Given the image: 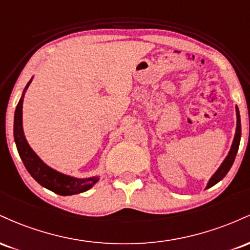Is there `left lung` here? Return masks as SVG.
<instances>
[{
  "instance_id": "obj_1",
  "label": "left lung",
  "mask_w": 250,
  "mask_h": 250,
  "mask_svg": "<svg viewBox=\"0 0 250 250\" xmlns=\"http://www.w3.org/2000/svg\"><path fill=\"white\" fill-rule=\"evenodd\" d=\"M236 116H237V125H236V133H235L233 146H231L230 151H229L228 156L226 157V160H225V161H223L222 165H221V167L217 169V171L213 175V177H211V179L209 180L207 188L213 187L214 185H216L217 182H220V181L226 176L227 173H228L229 169L231 168V166H233L235 156H236L237 150H239L240 140H241V120H240L239 108H237V107H236Z\"/></svg>"
}]
</instances>
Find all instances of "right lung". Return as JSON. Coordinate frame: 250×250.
<instances>
[{
  "instance_id": "add662e5",
  "label": "right lung",
  "mask_w": 250,
  "mask_h": 250,
  "mask_svg": "<svg viewBox=\"0 0 250 250\" xmlns=\"http://www.w3.org/2000/svg\"><path fill=\"white\" fill-rule=\"evenodd\" d=\"M30 82L31 81L28 82V84L25 85L23 95L17 103L15 116H14V139H15L17 151H19L24 167L42 187L49 189L59 195L67 196V195L79 194L88 190L99 181V177L81 180L59 173L44 165L27 143L23 134V128H22V103H23L24 93L29 87Z\"/></svg>"
}]
</instances>
